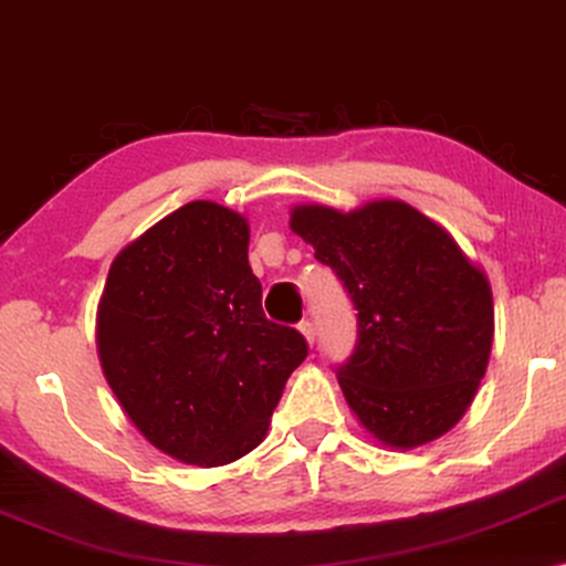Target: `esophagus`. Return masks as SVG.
<instances>
[{
	"label": "esophagus",
	"instance_id": "obj_1",
	"mask_svg": "<svg viewBox=\"0 0 566 566\" xmlns=\"http://www.w3.org/2000/svg\"><path fill=\"white\" fill-rule=\"evenodd\" d=\"M298 329H301V335L306 337V343H308V345H314V335H316V332H314V324L308 322V319H304V322L298 324Z\"/></svg>",
	"mask_w": 566,
	"mask_h": 566
}]
</instances>
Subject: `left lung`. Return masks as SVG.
Returning a JSON list of instances; mask_svg holds the SVG:
<instances>
[{
	"instance_id": "8db88e82",
	"label": "left lung",
	"mask_w": 566,
	"mask_h": 566,
	"mask_svg": "<svg viewBox=\"0 0 566 566\" xmlns=\"http://www.w3.org/2000/svg\"><path fill=\"white\" fill-rule=\"evenodd\" d=\"M291 229L335 270L358 312L353 355L337 366L370 436L417 448L453 428L492 350V291L443 227L401 200L358 211L298 206Z\"/></svg>"
}]
</instances>
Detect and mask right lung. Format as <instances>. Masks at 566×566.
I'll return each mask as SVG.
<instances>
[{"mask_svg":"<svg viewBox=\"0 0 566 566\" xmlns=\"http://www.w3.org/2000/svg\"><path fill=\"white\" fill-rule=\"evenodd\" d=\"M247 247L244 216L192 200L113 260L99 298L97 353L123 412L192 467L258 448L308 355L298 329L262 312Z\"/></svg>","mask_w":566,"mask_h":566,"instance_id":"obj_1","label":"right lung"}]
</instances>
